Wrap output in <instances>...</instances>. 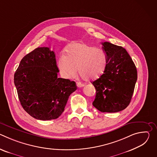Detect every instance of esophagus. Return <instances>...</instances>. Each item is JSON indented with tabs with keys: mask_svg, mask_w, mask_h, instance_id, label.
<instances>
[{
	"mask_svg": "<svg viewBox=\"0 0 157 157\" xmlns=\"http://www.w3.org/2000/svg\"><path fill=\"white\" fill-rule=\"evenodd\" d=\"M76 85H77V87H83V86H84V84L81 83V82H76Z\"/></svg>",
	"mask_w": 157,
	"mask_h": 157,
	"instance_id": "esophagus-1",
	"label": "esophagus"
}]
</instances>
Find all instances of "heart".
Masks as SVG:
<instances>
[{
    "mask_svg": "<svg viewBox=\"0 0 157 157\" xmlns=\"http://www.w3.org/2000/svg\"><path fill=\"white\" fill-rule=\"evenodd\" d=\"M58 67L62 75L68 79L78 73L85 80L98 78L105 71L107 56L99 47H93L84 43H72L65 48V55H59Z\"/></svg>",
    "mask_w": 157,
    "mask_h": 157,
    "instance_id": "obj_1",
    "label": "heart"
}]
</instances>
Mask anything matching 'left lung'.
Listing matches in <instances>:
<instances>
[{"label":"left lung","mask_w":157,"mask_h":157,"mask_svg":"<svg viewBox=\"0 0 157 157\" xmlns=\"http://www.w3.org/2000/svg\"><path fill=\"white\" fill-rule=\"evenodd\" d=\"M107 56L104 73L92 84L96 94L93 105L102 113H117L130 104L137 79L136 66L125 48L102 43Z\"/></svg>","instance_id":"obj_1"}]
</instances>
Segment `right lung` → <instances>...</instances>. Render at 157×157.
Wrapping results in <instances>:
<instances>
[{
    "mask_svg": "<svg viewBox=\"0 0 157 157\" xmlns=\"http://www.w3.org/2000/svg\"><path fill=\"white\" fill-rule=\"evenodd\" d=\"M55 54L48 47L35 49L21 60L14 84L21 106L35 119L49 121L63 113L75 81L58 78Z\"/></svg>",
    "mask_w": 157,
    "mask_h": 157,
    "instance_id": "add662e5",
    "label": "right lung"
}]
</instances>
